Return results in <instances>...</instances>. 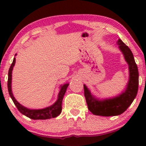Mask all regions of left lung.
I'll return each mask as SVG.
<instances>
[{
  "instance_id": "left-lung-1",
  "label": "left lung",
  "mask_w": 146,
  "mask_h": 146,
  "mask_svg": "<svg viewBox=\"0 0 146 146\" xmlns=\"http://www.w3.org/2000/svg\"><path fill=\"white\" fill-rule=\"evenodd\" d=\"M117 44L128 65L129 79L124 90L118 95L100 99L92 94L84 84V96L88 110L93 114L101 116H115L126 110L136 97L139 84V73L134 57L129 47L118 39Z\"/></svg>"
}]
</instances>
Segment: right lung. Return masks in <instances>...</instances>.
<instances>
[{
    "label": "right lung",
    "mask_w": 146,
    "mask_h": 146,
    "mask_svg": "<svg viewBox=\"0 0 146 146\" xmlns=\"http://www.w3.org/2000/svg\"><path fill=\"white\" fill-rule=\"evenodd\" d=\"M17 54H15V56ZM16 62V58H14L13 63L10 67L9 70V78H8V90L11 98L13 100L17 109L21 113L29 118L33 119H50L52 117H56L60 114L62 111V103L67 88L69 83H66L60 86V91L58 94L56 101L52 105L48 106L42 109H31L24 106L18 102L13 94L12 91V74H13V67L15 66Z\"/></svg>",
    "instance_id": "right-lung-1"
}]
</instances>
